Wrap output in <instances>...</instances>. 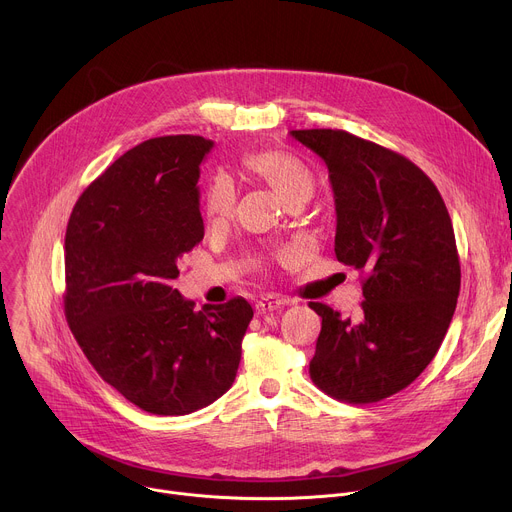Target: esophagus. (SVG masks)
<instances>
[{"mask_svg":"<svg viewBox=\"0 0 512 512\" xmlns=\"http://www.w3.org/2000/svg\"><path fill=\"white\" fill-rule=\"evenodd\" d=\"M285 304H287L285 300L267 296V298L255 302V312H257V314H267V312H273V310H277V308H281V306H285Z\"/></svg>","mask_w":512,"mask_h":512,"instance_id":"obj_1","label":"esophagus"}]
</instances>
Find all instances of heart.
<instances>
[{"instance_id": "b5f03b06", "label": "heart", "mask_w": 512, "mask_h": 512, "mask_svg": "<svg viewBox=\"0 0 512 512\" xmlns=\"http://www.w3.org/2000/svg\"><path fill=\"white\" fill-rule=\"evenodd\" d=\"M243 168L263 180L275 190V194L285 202H306L314 192V176L310 168L294 154L281 150H261L243 156ZM237 204V192L227 176H216L204 194L202 212L208 227L227 225Z\"/></svg>"}]
</instances>
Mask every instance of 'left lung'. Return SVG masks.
<instances>
[{"label": "left lung", "mask_w": 512, "mask_h": 512, "mask_svg": "<svg viewBox=\"0 0 512 512\" xmlns=\"http://www.w3.org/2000/svg\"><path fill=\"white\" fill-rule=\"evenodd\" d=\"M328 166L334 251L362 277V310L322 316L310 377L346 403H377L411 385L450 328L460 294L452 218L435 184L405 156L342 129H294Z\"/></svg>", "instance_id": "left-lung-1"}]
</instances>
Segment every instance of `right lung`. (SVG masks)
Masks as SVG:
<instances>
[{
    "label": "right lung",
    "instance_id": "add662e5",
    "mask_svg": "<svg viewBox=\"0 0 512 512\" xmlns=\"http://www.w3.org/2000/svg\"><path fill=\"white\" fill-rule=\"evenodd\" d=\"M210 148L200 135L135 145L85 188L66 227V322L99 377L154 415L225 395L253 318L243 298L196 312L172 285L204 237L196 184Z\"/></svg>",
    "mask_w": 512,
    "mask_h": 512
}]
</instances>
